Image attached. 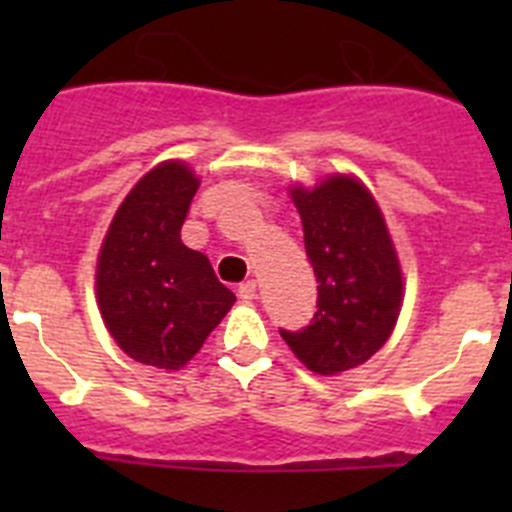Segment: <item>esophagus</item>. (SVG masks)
Instances as JSON below:
<instances>
[{
    "label": "esophagus",
    "instance_id": "esophagus-1",
    "mask_svg": "<svg viewBox=\"0 0 512 512\" xmlns=\"http://www.w3.org/2000/svg\"><path fill=\"white\" fill-rule=\"evenodd\" d=\"M238 297H241L243 302L256 300V282H253V279H246V282L238 284Z\"/></svg>",
    "mask_w": 512,
    "mask_h": 512
}]
</instances>
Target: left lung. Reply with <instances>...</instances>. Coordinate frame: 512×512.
Listing matches in <instances>:
<instances>
[{
	"label": "left lung",
	"instance_id": "obj_1",
	"mask_svg": "<svg viewBox=\"0 0 512 512\" xmlns=\"http://www.w3.org/2000/svg\"><path fill=\"white\" fill-rule=\"evenodd\" d=\"M292 200L318 279V312L302 330L279 333L310 372H346L377 354L395 328L400 261L377 202L351 176H330L315 189L295 187Z\"/></svg>",
	"mask_w": 512,
	"mask_h": 512
}]
</instances>
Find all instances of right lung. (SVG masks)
I'll return each mask as SVG.
<instances>
[{
	"mask_svg": "<svg viewBox=\"0 0 512 512\" xmlns=\"http://www.w3.org/2000/svg\"><path fill=\"white\" fill-rule=\"evenodd\" d=\"M200 179L182 161L148 171L125 197L97 261V300L117 346L140 364L179 369L235 295L210 259L182 243Z\"/></svg>",
	"mask_w": 512,
	"mask_h": 512,
	"instance_id": "add662e5",
	"label": "right lung"
}]
</instances>
